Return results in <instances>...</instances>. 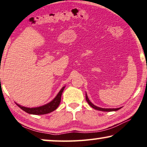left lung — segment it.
Masks as SVG:
<instances>
[{"mask_svg":"<svg viewBox=\"0 0 147 147\" xmlns=\"http://www.w3.org/2000/svg\"><path fill=\"white\" fill-rule=\"evenodd\" d=\"M85 98H86V100L87 102H88V104L91 106L92 108H94L95 110H100V111H104V112H112V111H116V110H118L119 109H120L121 108H100V107H96L95 105H94L93 104H92L91 101L89 100V98H88V96L87 95V94H85Z\"/></svg>","mask_w":147,"mask_h":147,"instance_id":"1","label":"left lung"}]
</instances>
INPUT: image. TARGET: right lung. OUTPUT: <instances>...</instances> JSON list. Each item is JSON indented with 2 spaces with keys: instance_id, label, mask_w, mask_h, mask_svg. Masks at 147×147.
<instances>
[{
  "instance_id": "add662e5",
  "label": "right lung",
  "mask_w": 147,
  "mask_h": 147,
  "mask_svg": "<svg viewBox=\"0 0 147 147\" xmlns=\"http://www.w3.org/2000/svg\"><path fill=\"white\" fill-rule=\"evenodd\" d=\"M64 88L65 87H63L62 88V89H61L60 92H58L57 96L54 98V100H52L51 102H49V104H47V105L42 106V107L30 108L22 107V106L18 105V104H16V105L18 106L22 110H23L24 111L28 113V114H35V115H42V114H49V113L55 110L56 108H58V106H59L61 101V96H62V92L64 91Z\"/></svg>"
}]
</instances>
